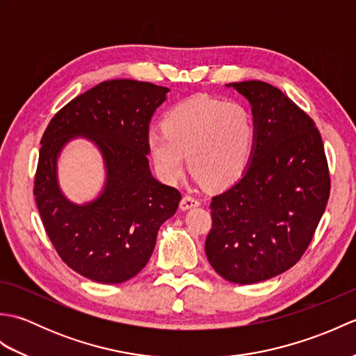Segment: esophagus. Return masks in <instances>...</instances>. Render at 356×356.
I'll list each match as a JSON object with an SVG mask.
<instances>
[{
  "mask_svg": "<svg viewBox=\"0 0 356 356\" xmlns=\"http://www.w3.org/2000/svg\"><path fill=\"white\" fill-rule=\"evenodd\" d=\"M200 205V200L193 197V195H185V197L180 200V209L182 211H188V209H193L195 207Z\"/></svg>",
  "mask_w": 356,
  "mask_h": 356,
  "instance_id": "esophagus-1",
  "label": "esophagus"
}]
</instances>
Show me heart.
I'll return each mask as SVG.
<instances>
[{"instance_id":"obj_1","label":"heart","mask_w":356,"mask_h":356,"mask_svg":"<svg viewBox=\"0 0 356 356\" xmlns=\"http://www.w3.org/2000/svg\"><path fill=\"white\" fill-rule=\"evenodd\" d=\"M161 131H149L147 149L157 176L177 184L188 165L199 182L213 188L236 184L251 163L255 120L246 105L193 96L166 110Z\"/></svg>"}]
</instances>
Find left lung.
<instances>
[{
    "mask_svg": "<svg viewBox=\"0 0 356 356\" xmlns=\"http://www.w3.org/2000/svg\"><path fill=\"white\" fill-rule=\"evenodd\" d=\"M251 104L255 147L238 182L211 202L207 259L237 284L291 269L312 241L326 209L330 177L314 120L274 86L226 84Z\"/></svg>",
    "mask_w": 356,
    "mask_h": 356,
    "instance_id": "8db88e82",
    "label": "left lung"
}]
</instances>
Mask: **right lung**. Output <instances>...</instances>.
Masks as SVG:
<instances>
[{
    "label": "right lung",
    "instance_id": "right-lung-1",
    "mask_svg": "<svg viewBox=\"0 0 356 356\" xmlns=\"http://www.w3.org/2000/svg\"><path fill=\"white\" fill-rule=\"evenodd\" d=\"M168 92L151 82L105 81L59 110L44 131L36 207L63 261L93 282L116 284L138 275L154 251L159 228L182 199L153 177L147 157L151 118ZM76 137L93 141L106 166L103 191L82 206L65 197L57 180V159Z\"/></svg>",
    "mask_w": 356,
    "mask_h": 356
}]
</instances>
